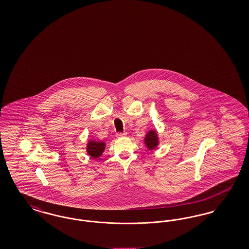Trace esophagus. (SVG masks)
Here are the masks:
<instances>
[{
	"label": "esophagus",
	"mask_w": 249,
	"mask_h": 249,
	"mask_svg": "<svg viewBox=\"0 0 249 249\" xmlns=\"http://www.w3.org/2000/svg\"><path fill=\"white\" fill-rule=\"evenodd\" d=\"M118 138H120V137H125V136H127V133L126 132H119V133H117V135H116Z\"/></svg>",
	"instance_id": "esophagus-1"
}]
</instances>
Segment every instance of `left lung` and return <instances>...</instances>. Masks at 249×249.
<instances>
[{
    "mask_svg": "<svg viewBox=\"0 0 249 249\" xmlns=\"http://www.w3.org/2000/svg\"><path fill=\"white\" fill-rule=\"evenodd\" d=\"M143 143L145 145V147L148 149V150H154L159 143H160V138H159V135H158V131L154 130H149L144 135V138H143Z\"/></svg>",
    "mask_w": 249,
    "mask_h": 249,
    "instance_id": "1",
    "label": "left lung"
}]
</instances>
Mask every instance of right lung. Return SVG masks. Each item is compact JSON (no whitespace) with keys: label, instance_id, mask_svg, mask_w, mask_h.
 Masks as SVG:
<instances>
[{"label":"right lung","instance_id":"right-lung-1","mask_svg":"<svg viewBox=\"0 0 249 249\" xmlns=\"http://www.w3.org/2000/svg\"><path fill=\"white\" fill-rule=\"evenodd\" d=\"M106 144L107 143L104 141H98L95 139H90L87 143V147H86L87 153L91 158L97 159V158L101 157L103 152L105 151V149L107 147Z\"/></svg>","mask_w":249,"mask_h":249}]
</instances>
